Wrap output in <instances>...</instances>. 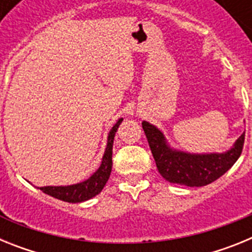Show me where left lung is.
Wrapping results in <instances>:
<instances>
[{
  "label": "left lung",
  "instance_id": "1",
  "mask_svg": "<svg viewBox=\"0 0 252 252\" xmlns=\"http://www.w3.org/2000/svg\"><path fill=\"white\" fill-rule=\"evenodd\" d=\"M142 128L161 177L180 186L203 187L212 183L237 161L244 148L245 132L224 153L190 154L171 148L164 133L150 122H142Z\"/></svg>",
  "mask_w": 252,
  "mask_h": 252
}]
</instances>
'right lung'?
I'll return each mask as SVG.
<instances>
[{"mask_svg": "<svg viewBox=\"0 0 252 252\" xmlns=\"http://www.w3.org/2000/svg\"><path fill=\"white\" fill-rule=\"evenodd\" d=\"M121 122L122 119H120L108 132L107 146L103 158H102L101 165L88 179L81 182V183L72 184V186L41 187V188H39L40 190H43L45 194L51 195V197L60 199V201L69 202V203H81V202L88 201L91 198L95 197L98 193H101L103 187L106 186L107 180L110 178L111 170H112L113 139H115V135Z\"/></svg>", "mask_w": 252, "mask_h": 252, "instance_id": "1", "label": "right lung"}]
</instances>
